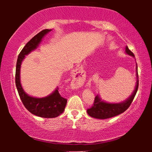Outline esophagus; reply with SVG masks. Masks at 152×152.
<instances>
[{
	"instance_id": "1",
	"label": "esophagus",
	"mask_w": 152,
	"mask_h": 152,
	"mask_svg": "<svg viewBox=\"0 0 152 152\" xmlns=\"http://www.w3.org/2000/svg\"><path fill=\"white\" fill-rule=\"evenodd\" d=\"M84 82V70L82 67H79L76 68L75 70L74 77H73V83L75 86H78L82 84Z\"/></svg>"
}]
</instances>
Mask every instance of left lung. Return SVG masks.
<instances>
[{"instance_id":"obj_1","label":"left lung","mask_w":152,"mask_h":152,"mask_svg":"<svg viewBox=\"0 0 152 152\" xmlns=\"http://www.w3.org/2000/svg\"><path fill=\"white\" fill-rule=\"evenodd\" d=\"M125 53L127 55L135 57L134 53L128 48L127 46L125 48ZM136 84L135 88L133 91L132 94L128 97L126 100L119 103H109L104 102L102 99L99 95L95 97L94 103L93 107L90 109H87V113L91 117L97 118V119H107L114 116H116L119 114H121L126 111L129 107L136 95L138 88V66L136 64Z\"/></svg>"}]
</instances>
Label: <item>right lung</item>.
Instances as JSON below:
<instances>
[{
    "label": "right lung",
    "instance_id": "obj_1",
    "mask_svg": "<svg viewBox=\"0 0 152 152\" xmlns=\"http://www.w3.org/2000/svg\"><path fill=\"white\" fill-rule=\"evenodd\" d=\"M52 30L45 29L38 33L33 37L27 44L18 55L17 62H16L15 82L18 95L21 99L25 107L35 115L45 118H56L63 113L65 109L67 99L61 96L59 93V88L53 91L51 94L44 97H34L29 95L25 92L20 84V66L22 61L31 52L34 50L39 46V43L41 42L42 39L48 33Z\"/></svg>",
    "mask_w": 152,
    "mask_h": 152
}]
</instances>
